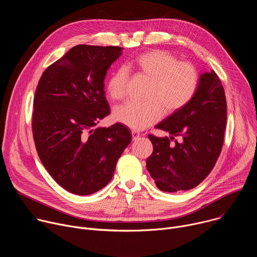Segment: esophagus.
Instances as JSON below:
<instances>
[{
    "instance_id": "1",
    "label": "esophagus",
    "mask_w": 257,
    "mask_h": 257,
    "mask_svg": "<svg viewBox=\"0 0 257 257\" xmlns=\"http://www.w3.org/2000/svg\"><path fill=\"white\" fill-rule=\"evenodd\" d=\"M131 135H132V139L133 140H136L138 137H140V133L136 130H132L131 131Z\"/></svg>"
}]
</instances>
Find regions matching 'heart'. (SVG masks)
Instances as JSON below:
<instances>
[{
  "mask_svg": "<svg viewBox=\"0 0 257 257\" xmlns=\"http://www.w3.org/2000/svg\"><path fill=\"white\" fill-rule=\"evenodd\" d=\"M129 67L149 79L142 101H129L114 112V120L134 130L149 127L164 115H172L184 107L194 96L199 75L196 68L164 50H152L136 56ZM129 72L118 68L108 76L106 93L115 101L127 94Z\"/></svg>",
  "mask_w": 257,
  "mask_h": 257,
  "instance_id": "1",
  "label": "heart"
}]
</instances>
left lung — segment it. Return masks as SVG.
<instances>
[{
  "instance_id": "obj_1",
  "label": "left lung",
  "mask_w": 257,
  "mask_h": 257,
  "mask_svg": "<svg viewBox=\"0 0 257 257\" xmlns=\"http://www.w3.org/2000/svg\"><path fill=\"white\" fill-rule=\"evenodd\" d=\"M227 101L221 79L211 70L199 78L193 98L156 128L171 137L149 135L154 152L146 168L157 187L165 192L190 190L208 176L224 144ZM176 136L180 142L171 141Z\"/></svg>"
}]
</instances>
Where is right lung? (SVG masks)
I'll use <instances>...</instances> for the list:
<instances>
[{
    "instance_id": "add662e5",
    "label": "right lung",
    "mask_w": 257,
    "mask_h": 257,
    "mask_svg": "<svg viewBox=\"0 0 257 257\" xmlns=\"http://www.w3.org/2000/svg\"><path fill=\"white\" fill-rule=\"evenodd\" d=\"M121 51L73 47L45 70L36 86L31 122L36 152L53 179L73 194L103 188L131 142L130 131L120 123L95 127L109 115L103 79Z\"/></svg>"
}]
</instances>
